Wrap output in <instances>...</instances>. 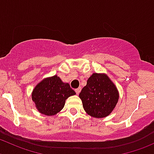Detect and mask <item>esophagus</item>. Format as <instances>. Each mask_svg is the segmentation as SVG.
<instances>
[{
	"instance_id": "34e87169",
	"label": "esophagus",
	"mask_w": 154,
	"mask_h": 154,
	"mask_svg": "<svg viewBox=\"0 0 154 154\" xmlns=\"http://www.w3.org/2000/svg\"><path fill=\"white\" fill-rule=\"evenodd\" d=\"M80 91H81V88H76L75 89V91H76V93H77V94H79V93L80 92Z\"/></svg>"
}]
</instances>
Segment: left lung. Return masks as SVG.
I'll return each instance as SVG.
<instances>
[{
  "instance_id": "left-lung-1",
  "label": "left lung",
  "mask_w": 154,
  "mask_h": 154,
  "mask_svg": "<svg viewBox=\"0 0 154 154\" xmlns=\"http://www.w3.org/2000/svg\"><path fill=\"white\" fill-rule=\"evenodd\" d=\"M86 112L96 119L109 116L119 99L117 87L104 73H93L79 94Z\"/></svg>"
}]
</instances>
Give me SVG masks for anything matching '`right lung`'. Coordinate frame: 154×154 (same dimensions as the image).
Segmentation results:
<instances>
[{
  "mask_svg": "<svg viewBox=\"0 0 154 154\" xmlns=\"http://www.w3.org/2000/svg\"><path fill=\"white\" fill-rule=\"evenodd\" d=\"M76 94L68 83H63L57 75L46 77L38 83L32 91V100L40 113L48 116L60 112L66 100Z\"/></svg>",
  "mask_w": 154,
  "mask_h": 154,
  "instance_id": "add662e5",
  "label": "right lung"
}]
</instances>
